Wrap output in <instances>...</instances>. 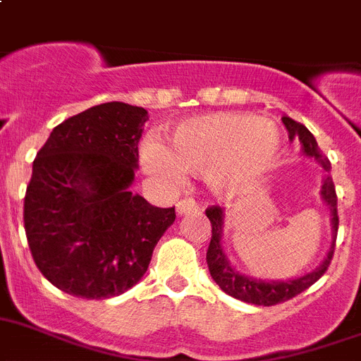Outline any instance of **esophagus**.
<instances>
[{
  "label": "esophagus",
  "mask_w": 361,
  "mask_h": 361,
  "mask_svg": "<svg viewBox=\"0 0 361 361\" xmlns=\"http://www.w3.org/2000/svg\"><path fill=\"white\" fill-rule=\"evenodd\" d=\"M201 208H199V204H197L193 199H183V201L177 202V214L178 215H186L190 214V212H199Z\"/></svg>",
  "instance_id": "34e87169"
}]
</instances>
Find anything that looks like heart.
Here are the masks:
<instances>
[{
	"label": "heart",
	"instance_id": "b5f03b06",
	"mask_svg": "<svg viewBox=\"0 0 361 361\" xmlns=\"http://www.w3.org/2000/svg\"><path fill=\"white\" fill-rule=\"evenodd\" d=\"M281 137L272 120L245 113H212L175 126L162 149L147 144L142 162L149 171L175 177L178 171L208 177L219 192H237L276 162Z\"/></svg>",
	"mask_w": 361,
	"mask_h": 361
}]
</instances>
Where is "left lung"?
I'll return each mask as SVG.
<instances>
[{"label":"left lung","instance_id":"8db88e82","mask_svg":"<svg viewBox=\"0 0 361 361\" xmlns=\"http://www.w3.org/2000/svg\"><path fill=\"white\" fill-rule=\"evenodd\" d=\"M281 120L285 128L288 129V138L290 140L298 138L301 142V147H303L305 155L314 159L316 162H319L322 168L325 169V173H327L325 178H323L322 197L323 201L327 202L329 208H331V223L334 241H332L331 250H329L325 261L319 264L318 269L307 274V276L290 279V281H263V279H254V277L243 276L235 269H232V264L226 259L223 246H221V235H223V208L210 206L206 210V217L210 219L212 223V239L210 246H208V252H206V261H208V269H210L214 281L221 286V290L226 292L232 298H235V300H241L245 303L252 305H263V307H272V305L292 300V298H295V295L301 294L303 290H307L310 285H314L323 274L327 272L332 255H334L336 233H338V224H340V219H338V197H336V188L334 183H332V177L329 175V171H331V160L323 155L314 135L303 124L288 118V116H283Z\"/></svg>","mask_w":361,"mask_h":361}]
</instances>
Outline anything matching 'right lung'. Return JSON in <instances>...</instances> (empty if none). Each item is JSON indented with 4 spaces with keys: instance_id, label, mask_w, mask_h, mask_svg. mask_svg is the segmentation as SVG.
I'll return each instance as SVG.
<instances>
[{
    "instance_id": "1",
    "label": "right lung",
    "mask_w": 361,
    "mask_h": 361,
    "mask_svg": "<svg viewBox=\"0 0 361 361\" xmlns=\"http://www.w3.org/2000/svg\"><path fill=\"white\" fill-rule=\"evenodd\" d=\"M144 107L107 102L63 120L32 162L23 204L30 254L66 294L107 300L137 285L175 221L129 192Z\"/></svg>"
}]
</instances>
